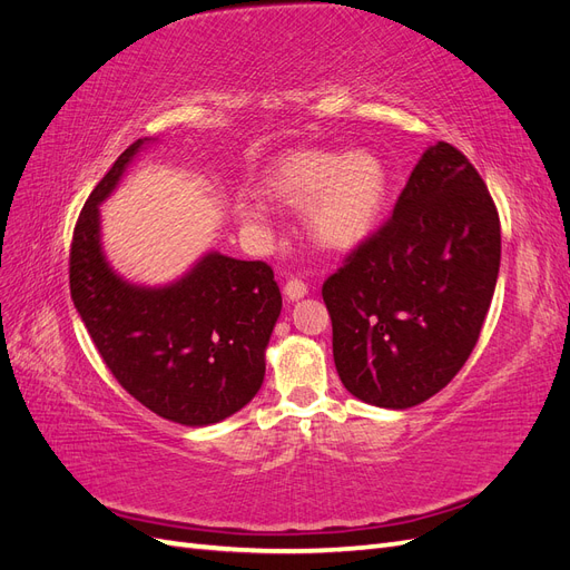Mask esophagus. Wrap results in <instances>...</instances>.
Returning <instances> with one entry per match:
<instances>
[{
    "instance_id": "esophagus-1",
    "label": "esophagus",
    "mask_w": 570,
    "mask_h": 570,
    "mask_svg": "<svg viewBox=\"0 0 570 570\" xmlns=\"http://www.w3.org/2000/svg\"><path fill=\"white\" fill-rule=\"evenodd\" d=\"M283 292H285V297L287 299H302L306 292H308V287H306V283L304 281H299V278H289L287 283H285V287H283Z\"/></svg>"
}]
</instances>
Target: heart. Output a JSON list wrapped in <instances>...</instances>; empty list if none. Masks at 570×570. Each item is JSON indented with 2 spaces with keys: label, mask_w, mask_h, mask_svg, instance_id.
Wrapping results in <instances>:
<instances>
[{
  "label": "heart",
  "mask_w": 570,
  "mask_h": 570,
  "mask_svg": "<svg viewBox=\"0 0 570 570\" xmlns=\"http://www.w3.org/2000/svg\"><path fill=\"white\" fill-rule=\"evenodd\" d=\"M264 189L271 199L304 209L306 230L318 245L347 249L375 228L385 209L387 168L371 151L299 149L268 170ZM235 214L249 230L268 228L264 202H237Z\"/></svg>",
  "instance_id": "obj_1"
}]
</instances>
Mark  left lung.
I'll return each mask as SVG.
<instances>
[{
  "instance_id": "obj_1",
  "label": "left lung",
  "mask_w": 570,
  "mask_h": 570,
  "mask_svg": "<svg viewBox=\"0 0 570 570\" xmlns=\"http://www.w3.org/2000/svg\"><path fill=\"white\" fill-rule=\"evenodd\" d=\"M499 258L485 180L450 142L428 147L392 216L323 283L342 385L385 409L450 385L480 337Z\"/></svg>"
}]
</instances>
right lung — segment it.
I'll return each mask as SVG.
<instances>
[{"mask_svg":"<svg viewBox=\"0 0 570 570\" xmlns=\"http://www.w3.org/2000/svg\"><path fill=\"white\" fill-rule=\"evenodd\" d=\"M147 140H135L97 183L76 220L68 278L99 356L128 394L180 425H212L252 402L283 297L266 262L218 252L174 285L126 283L99 243V204Z\"/></svg>","mask_w":570,"mask_h":570,"instance_id":"obj_1","label":"right lung"}]
</instances>
